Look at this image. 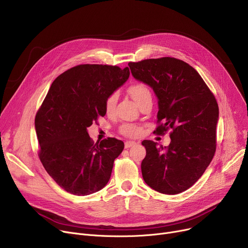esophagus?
<instances>
[{
    "label": "esophagus",
    "mask_w": 248,
    "mask_h": 248,
    "mask_svg": "<svg viewBox=\"0 0 248 248\" xmlns=\"http://www.w3.org/2000/svg\"><path fill=\"white\" fill-rule=\"evenodd\" d=\"M137 142H135V141H125L124 142V147L125 148H128V147H130V146H133V145H135Z\"/></svg>",
    "instance_id": "34e87169"
}]
</instances>
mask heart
Masks as SVG:
<instances>
[{
    "mask_svg": "<svg viewBox=\"0 0 248 248\" xmlns=\"http://www.w3.org/2000/svg\"><path fill=\"white\" fill-rule=\"evenodd\" d=\"M127 92L129 95L134 98V101L141 107L146 102H152V93L150 88H148L144 82L136 81L131 84L127 88ZM118 102V93H111L108 94L105 101V109L107 114L110 115L114 112L115 105ZM120 133L127 138H136L139 137L141 133V127L135 124H124L121 126Z\"/></svg>",
    "mask_w": 248,
    "mask_h": 248,
    "instance_id": "obj_1",
    "label": "heart"
}]
</instances>
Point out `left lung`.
I'll return each mask as SVG.
<instances>
[{
    "label": "left lung",
    "mask_w": 248,
    "mask_h": 248,
    "mask_svg": "<svg viewBox=\"0 0 248 248\" xmlns=\"http://www.w3.org/2000/svg\"><path fill=\"white\" fill-rule=\"evenodd\" d=\"M133 76L153 88L158 98L156 135L171 129L169 146L141 142L145 184L164 194H177L203 174L217 151L218 105L201 75L170 57L128 62Z\"/></svg>",
    "instance_id": "obj_1"
}]
</instances>
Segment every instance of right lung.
<instances>
[{
    "instance_id": "add662e5",
    "label": "right lung",
    "mask_w": 248,
    "mask_h": 248,
    "mask_svg": "<svg viewBox=\"0 0 248 248\" xmlns=\"http://www.w3.org/2000/svg\"><path fill=\"white\" fill-rule=\"evenodd\" d=\"M129 77V69L78 64L60 75L35 119L38 155L46 172L65 191L88 195L109 180L124 142L108 138L93 142L87 128L105 117V101Z\"/></svg>"
}]
</instances>
